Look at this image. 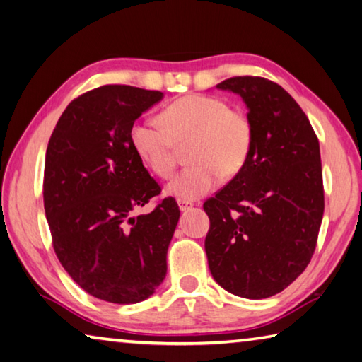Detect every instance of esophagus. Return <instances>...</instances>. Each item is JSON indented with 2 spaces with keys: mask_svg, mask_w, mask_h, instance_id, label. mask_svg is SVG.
<instances>
[{
  "mask_svg": "<svg viewBox=\"0 0 362 362\" xmlns=\"http://www.w3.org/2000/svg\"><path fill=\"white\" fill-rule=\"evenodd\" d=\"M177 204H179V209L182 210V212H187V210L193 209V206H194L192 201H185V199H179L177 201Z\"/></svg>",
  "mask_w": 362,
  "mask_h": 362,
  "instance_id": "1",
  "label": "esophagus"
}]
</instances>
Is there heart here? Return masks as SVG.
I'll use <instances>...</instances> for the list:
<instances>
[{
    "mask_svg": "<svg viewBox=\"0 0 362 362\" xmlns=\"http://www.w3.org/2000/svg\"><path fill=\"white\" fill-rule=\"evenodd\" d=\"M160 123L136 122L129 129L131 147L139 160L161 179L173 175L177 148H187L192 166L174 177L166 193L193 201L225 179L238 175L252 153L253 129L248 118L229 109L220 98L188 95L163 110Z\"/></svg>",
    "mask_w": 362,
    "mask_h": 362,
    "instance_id": "b5f03b06",
    "label": "heart"
}]
</instances>
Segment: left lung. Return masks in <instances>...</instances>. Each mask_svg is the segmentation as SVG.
I'll list each match as a JSON object with an SVG mask.
<instances>
[{"label": "left lung", "mask_w": 362, "mask_h": 362, "mask_svg": "<svg viewBox=\"0 0 362 362\" xmlns=\"http://www.w3.org/2000/svg\"><path fill=\"white\" fill-rule=\"evenodd\" d=\"M253 129L245 168L204 202L209 269L216 284L247 299L284 291L304 272L325 212L320 144L299 104L275 82L231 77Z\"/></svg>", "instance_id": "8db88e82"}]
</instances>
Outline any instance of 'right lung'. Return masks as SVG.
<instances>
[{
    "label": "right lung",
    "mask_w": 362,
    "mask_h": 362,
    "mask_svg": "<svg viewBox=\"0 0 362 362\" xmlns=\"http://www.w3.org/2000/svg\"><path fill=\"white\" fill-rule=\"evenodd\" d=\"M161 91L104 85L72 101L45 152L44 209L55 253L95 298L137 304L166 277L180 210L174 198L137 215L161 188L131 147L129 129Z\"/></svg>",
    "instance_id": "1"
}]
</instances>
